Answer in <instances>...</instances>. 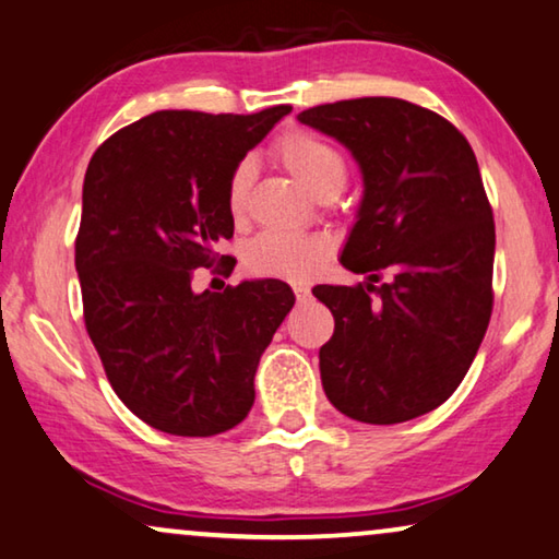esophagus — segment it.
I'll return each instance as SVG.
<instances>
[{
	"label": "esophagus",
	"instance_id": "esophagus-1",
	"mask_svg": "<svg viewBox=\"0 0 559 559\" xmlns=\"http://www.w3.org/2000/svg\"><path fill=\"white\" fill-rule=\"evenodd\" d=\"M294 294H296V299L304 301V299H307V296H309V288L299 284V286H294Z\"/></svg>",
	"mask_w": 559,
	"mask_h": 559
}]
</instances>
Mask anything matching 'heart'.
Here are the masks:
<instances>
[{"label":"heart","mask_w":559,"mask_h":559,"mask_svg":"<svg viewBox=\"0 0 559 559\" xmlns=\"http://www.w3.org/2000/svg\"><path fill=\"white\" fill-rule=\"evenodd\" d=\"M275 158L307 189L311 197H334L347 178V158L330 140L314 132L294 130L286 132L275 143ZM252 168L240 163L233 170L227 183V210L229 217L240 222L248 212ZM326 258V245L319 237L292 235V233H260L245 250V265L250 273L267 275V278L307 281L319 271Z\"/></svg>","instance_id":"b5f03b06"}]
</instances>
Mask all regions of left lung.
Returning <instances> with one entry per match:
<instances>
[{"label": "left lung", "mask_w": 559, "mask_h": 559, "mask_svg": "<svg viewBox=\"0 0 559 559\" xmlns=\"http://www.w3.org/2000/svg\"><path fill=\"white\" fill-rule=\"evenodd\" d=\"M299 122L340 140L366 186L340 260L368 281L314 286L334 317L319 349L324 393L349 419H416L463 383L493 309L496 225L478 160L455 124L393 96L319 104Z\"/></svg>", "instance_id": "8db88e82"}]
</instances>
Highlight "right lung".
Instances as JSON below:
<instances>
[{
    "label": "right lung",
    "instance_id": "add662e5",
    "mask_svg": "<svg viewBox=\"0 0 559 559\" xmlns=\"http://www.w3.org/2000/svg\"><path fill=\"white\" fill-rule=\"evenodd\" d=\"M288 111H153L88 160L76 235L86 332L111 389L153 429L212 437L255 401L260 355L294 292L263 278L197 294L191 278L229 258L217 252L235 233L229 176Z\"/></svg>",
    "mask_w": 559,
    "mask_h": 559
}]
</instances>
